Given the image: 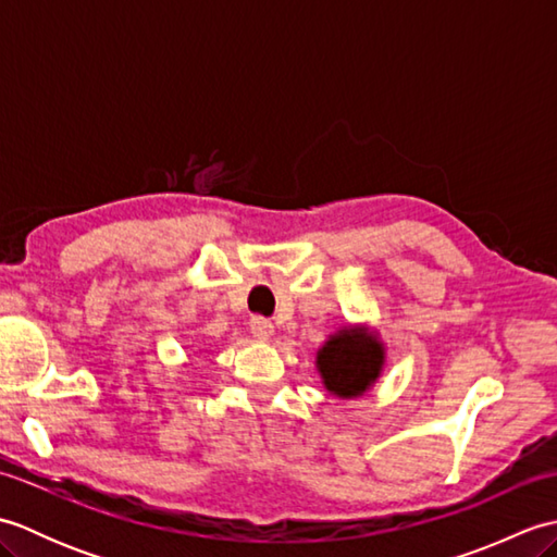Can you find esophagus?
Listing matches in <instances>:
<instances>
[{
  "instance_id": "obj_1",
  "label": "esophagus",
  "mask_w": 557,
  "mask_h": 557,
  "mask_svg": "<svg viewBox=\"0 0 557 557\" xmlns=\"http://www.w3.org/2000/svg\"><path fill=\"white\" fill-rule=\"evenodd\" d=\"M251 333L258 339H268V337H272V333H275V325H272L268 318H263V315H253L251 318Z\"/></svg>"
}]
</instances>
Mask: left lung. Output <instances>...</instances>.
Returning a JSON list of instances; mask_svg holds the SVG:
<instances>
[{
  "label": "left lung",
  "instance_id": "obj_1",
  "mask_svg": "<svg viewBox=\"0 0 557 557\" xmlns=\"http://www.w3.org/2000/svg\"><path fill=\"white\" fill-rule=\"evenodd\" d=\"M383 361V345L363 327L339 330L325 342L315 359L325 387L345 399L363 395L381 375Z\"/></svg>",
  "mask_w": 557,
  "mask_h": 557
}]
</instances>
